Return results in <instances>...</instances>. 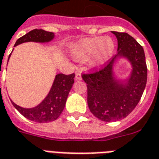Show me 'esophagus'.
Segmentation results:
<instances>
[{
	"mask_svg": "<svg viewBox=\"0 0 159 159\" xmlns=\"http://www.w3.org/2000/svg\"><path fill=\"white\" fill-rule=\"evenodd\" d=\"M75 79L77 80H82V75H81V73L80 71L78 72H76V75H75Z\"/></svg>",
	"mask_w": 159,
	"mask_h": 159,
	"instance_id": "obj_1",
	"label": "esophagus"
}]
</instances>
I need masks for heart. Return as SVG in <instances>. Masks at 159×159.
I'll return each mask as SVG.
<instances>
[{"label":"heart","mask_w":159,"mask_h":159,"mask_svg":"<svg viewBox=\"0 0 159 159\" xmlns=\"http://www.w3.org/2000/svg\"><path fill=\"white\" fill-rule=\"evenodd\" d=\"M115 48V42L109 36L87 38L74 45L72 55L75 60L80 61L89 58V64L92 67H99L113 57Z\"/></svg>","instance_id":"b5f03b06"}]
</instances>
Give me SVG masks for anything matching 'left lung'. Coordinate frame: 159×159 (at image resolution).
<instances>
[{"label": "left lung", "instance_id": "8db88e82", "mask_svg": "<svg viewBox=\"0 0 159 159\" xmlns=\"http://www.w3.org/2000/svg\"><path fill=\"white\" fill-rule=\"evenodd\" d=\"M118 40V54L100 70L83 74L87 84V102L89 110L102 121L114 122L124 119L139 104L147 83V66L144 50L128 33L112 31ZM125 57L132 71L124 81L114 77L113 65Z\"/></svg>", "mask_w": 159, "mask_h": 159}]
</instances>
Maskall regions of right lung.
I'll return each instance as SVG.
<instances>
[{
  "label": "right lung",
  "instance_id": "obj_1",
  "mask_svg": "<svg viewBox=\"0 0 159 159\" xmlns=\"http://www.w3.org/2000/svg\"><path fill=\"white\" fill-rule=\"evenodd\" d=\"M55 37L53 32L45 31L44 30L35 29L30 31L22 37L19 38L15 44V46L24 42L46 43L50 42ZM11 56V55H10ZM9 56V58H10ZM9 60V59H8ZM75 74L56 75L48 95L40 104L30 109H25L17 105L11 100L13 106L26 119L37 123H49L57 119L66 106V99L68 98L75 82Z\"/></svg>",
  "mask_w": 159,
  "mask_h": 159
}]
</instances>
